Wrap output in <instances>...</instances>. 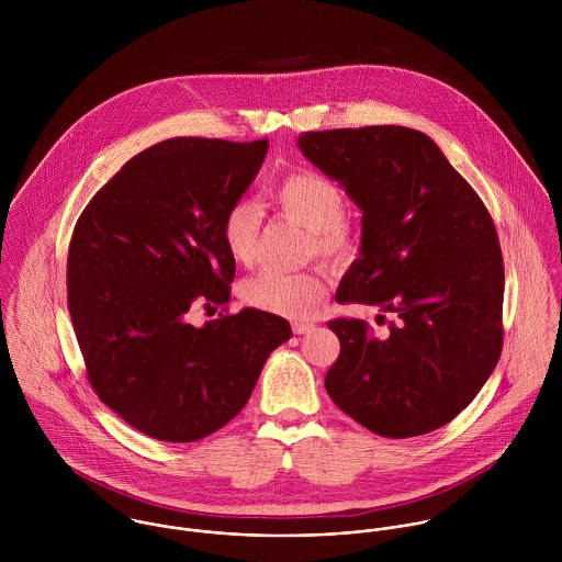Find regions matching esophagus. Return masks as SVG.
<instances>
[{
	"label": "esophagus",
	"mask_w": 562,
	"mask_h": 562,
	"mask_svg": "<svg viewBox=\"0 0 562 562\" xmlns=\"http://www.w3.org/2000/svg\"><path fill=\"white\" fill-rule=\"evenodd\" d=\"M316 328V324H312V322H294L292 324V330L296 333V335H307V333H312Z\"/></svg>",
	"instance_id": "1"
}]
</instances>
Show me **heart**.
Returning <instances> with one entry per match:
<instances>
[{
    "label": "heart",
    "mask_w": 562,
    "mask_h": 562,
    "mask_svg": "<svg viewBox=\"0 0 562 562\" xmlns=\"http://www.w3.org/2000/svg\"><path fill=\"white\" fill-rule=\"evenodd\" d=\"M283 214L312 232L310 252L326 259H344L355 248L352 229L346 225V196L326 175L301 168L283 177L274 190ZM259 210L252 201L232 203L221 221V238L229 257L250 263L257 252ZM324 281L321 272H277L261 270L240 285V299L252 310L303 321L321 307Z\"/></svg>",
    "instance_id": "obj_1"
}]
</instances>
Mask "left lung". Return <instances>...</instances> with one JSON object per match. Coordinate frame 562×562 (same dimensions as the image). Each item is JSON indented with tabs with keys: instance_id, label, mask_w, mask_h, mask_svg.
Here are the masks:
<instances>
[{
	"instance_id": "1",
	"label": "left lung",
	"mask_w": 562,
	"mask_h": 562,
	"mask_svg": "<svg viewBox=\"0 0 562 562\" xmlns=\"http://www.w3.org/2000/svg\"><path fill=\"white\" fill-rule=\"evenodd\" d=\"M303 156L363 212L361 248L337 303L394 312L387 337L335 318L333 402L368 430H437L476 398L502 352L504 261L474 188L422 132L398 125L305 132ZM383 318V316H381Z\"/></svg>"
}]
</instances>
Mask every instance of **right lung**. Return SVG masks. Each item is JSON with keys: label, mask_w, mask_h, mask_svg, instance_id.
I'll return each mask as SVG.
<instances>
[{"label": "right lung", "mask_w": 562, "mask_h": 562, "mask_svg": "<svg viewBox=\"0 0 562 562\" xmlns=\"http://www.w3.org/2000/svg\"><path fill=\"white\" fill-rule=\"evenodd\" d=\"M268 140L170 138L127 161L86 205L67 259L69 314L99 401L170 443L203 439L250 398L290 322L252 307L194 326L232 296L221 221Z\"/></svg>", "instance_id": "obj_1"}]
</instances>
